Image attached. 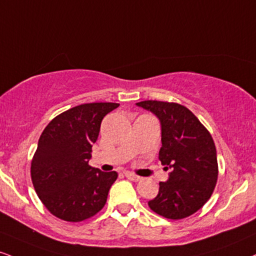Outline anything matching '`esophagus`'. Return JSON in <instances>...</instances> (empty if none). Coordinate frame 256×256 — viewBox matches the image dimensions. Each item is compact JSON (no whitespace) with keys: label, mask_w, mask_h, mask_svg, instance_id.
<instances>
[{"label":"esophagus","mask_w":256,"mask_h":256,"mask_svg":"<svg viewBox=\"0 0 256 256\" xmlns=\"http://www.w3.org/2000/svg\"><path fill=\"white\" fill-rule=\"evenodd\" d=\"M125 176L128 178V180L131 181H134V182H137V181H140V176H138V175L134 174V173H130V172H126L125 173Z\"/></svg>","instance_id":"obj_1"}]
</instances>
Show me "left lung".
Segmentation results:
<instances>
[{
	"instance_id": "left-lung-1",
	"label": "left lung",
	"mask_w": 256,
	"mask_h": 256,
	"mask_svg": "<svg viewBox=\"0 0 256 256\" xmlns=\"http://www.w3.org/2000/svg\"><path fill=\"white\" fill-rule=\"evenodd\" d=\"M137 104L161 122L158 158L172 168L167 182H160L158 196L148 202L149 208L168 220L188 217L211 198L217 184V152L211 134L180 104L146 100Z\"/></svg>"
}]
</instances>
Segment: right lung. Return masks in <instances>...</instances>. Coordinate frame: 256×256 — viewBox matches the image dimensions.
<instances>
[{
    "mask_svg": "<svg viewBox=\"0 0 256 256\" xmlns=\"http://www.w3.org/2000/svg\"><path fill=\"white\" fill-rule=\"evenodd\" d=\"M119 104H83L58 114L39 138L30 163V178L39 199L54 216L82 222L107 202L116 172L89 166L101 122Z\"/></svg>",
    "mask_w": 256,
    "mask_h": 256,
    "instance_id": "right-lung-1",
    "label": "right lung"
}]
</instances>
